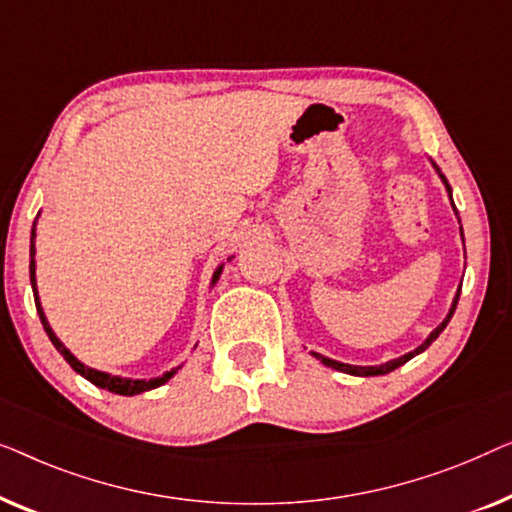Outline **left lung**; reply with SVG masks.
Returning a JSON list of instances; mask_svg holds the SVG:
<instances>
[{
	"instance_id": "1",
	"label": "left lung",
	"mask_w": 512,
	"mask_h": 512,
	"mask_svg": "<svg viewBox=\"0 0 512 512\" xmlns=\"http://www.w3.org/2000/svg\"><path fill=\"white\" fill-rule=\"evenodd\" d=\"M434 167H436V164H434ZM436 171H438V176H441V181L445 183V190L452 192V190H450V185H448V181H445V176L441 174V169L436 167ZM450 199H452V197H450ZM452 208H455V204H452ZM462 239H464V234H462ZM457 301H459V292H457L455 301H452V308H450L448 318H445V320L441 322V325H438L434 331H431L427 341H424V343L420 345V348H415L413 352H408V355H403V357H399V359H392V362H385V364H380V366H352V364L336 362V359H329V357H325V355H318V352H313V357H318L322 364H325V366H331V369L343 371V373H350V376H383V373H390V371H394V369H399L401 364H406L408 359H413L415 355H420L422 350H427L429 345L436 341L438 334H441V331H443L445 327H448V322H450V318H452V313H455V308H457Z\"/></svg>"
}]
</instances>
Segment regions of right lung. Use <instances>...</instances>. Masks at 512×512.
Instances as JSON below:
<instances>
[{"label": "right lung", "mask_w": 512, "mask_h": 512, "mask_svg": "<svg viewBox=\"0 0 512 512\" xmlns=\"http://www.w3.org/2000/svg\"><path fill=\"white\" fill-rule=\"evenodd\" d=\"M34 225H37V222H34ZM34 227H32V246H30V280H32V290H34V304H37V311H39V318H41V325H43V329H46V334H48V338L50 341H53V345L57 348V352H60V355L67 359L69 362V366L71 369H74L76 373H81V376L85 378V380H90L92 385H97V387H102V390H109V392H113V394H125V397H132V394H141V392H148V390H155V387H160V385H164L167 383V380L174 376V373L178 371V369H171L169 373H164V376H160V378H150V380H132V378H118V376H111V373H104V371H97V369H90V366H85L83 362H78V359L71 355V352L64 348V343L60 341V338H57L55 334H53V329H50V325H48V320H46V315H43V311H41V304H39V294H37V276H34V253H37V248H34ZM220 271H222V266L218 271H215V276H213V283L215 280H218V276H220Z\"/></svg>", "instance_id": "add662e5"}]
</instances>
